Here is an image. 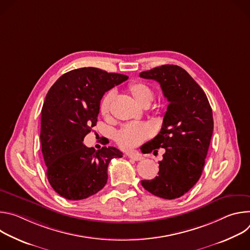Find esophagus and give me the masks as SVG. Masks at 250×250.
Listing matches in <instances>:
<instances>
[{"label": "esophagus", "mask_w": 250, "mask_h": 250, "mask_svg": "<svg viewBox=\"0 0 250 250\" xmlns=\"http://www.w3.org/2000/svg\"><path fill=\"white\" fill-rule=\"evenodd\" d=\"M127 156H128V158H130V159H132V160H135V161H139V160L144 159V156H142V155L139 154V153H137V152L128 153Z\"/></svg>", "instance_id": "esophagus-1"}]
</instances>
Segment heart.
I'll use <instances>...</instances> for the list:
<instances>
[{
	"instance_id": "1",
	"label": "heart",
	"mask_w": 250,
	"mask_h": 250,
	"mask_svg": "<svg viewBox=\"0 0 250 250\" xmlns=\"http://www.w3.org/2000/svg\"><path fill=\"white\" fill-rule=\"evenodd\" d=\"M128 92L135 100V102L141 106H148L153 98L154 94L152 89L146 83L133 82L128 85ZM114 91H109L101 101L100 113L103 117L108 118L111 112V104L114 100ZM152 134L150 126L144 123H130L124 125L116 134L117 144L124 149L129 150L147 139Z\"/></svg>"
}]
</instances>
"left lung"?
<instances>
[{
    "label": "left lung",
    "instance_id": "1",
    "mask_svg": "<svg viewBox=\"0 0 250 250\" xmlns=\"http://www.w3.org/2000/svg\"><path fill=\"white\" fill-rule=\"evenodd\" d=\"M160 84L168 101L160 132L141 148H164L159 172L141 185L154 196L173 200L186 194L200 179L213 129L212 112L203 89L186 70L162 65L139 74Z\"/></svg>",
    "mask_w": 250,
    "mask_h": 250
}]
</instances>
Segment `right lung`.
<instances>
[{"mask_svg":"<svg viewBox=\"0 0 250 250\" xmlns=\"http://www.w3.org/2000/svg\"><path fill=\"white\" fill-rule=\"evenodd\" d=\"M127 76L94 67L71 70L49 89L42 109L41 142L47 179L67 200H83L102 190L113 158L123 157L116 147L95 150L83 145L97 125L104 94Z\"/></svg>","mask_w":250,"mask_h":250,"instance_id":"obj_1","label":"right lung"}]
</instances>
